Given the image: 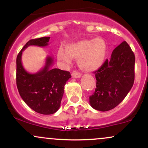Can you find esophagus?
I'll return each instance as SVG.
<instances>
[{
  "mask_svg": "<svg viewBox=\"0 0 148 148\" xmlns=\"http://www.w3.org/2000/svg\"><path fill=\"white\" fill-rule=\"evenodd\" d=\"M72 76L73 78H80L81 76V74L77 71H73L72 72Z\"/></svg>",
  "mask_w": 148,
  "mask_h": 148,
  "instance_id": "34e87169",
  "label": "esophagus"
}]
</instances>
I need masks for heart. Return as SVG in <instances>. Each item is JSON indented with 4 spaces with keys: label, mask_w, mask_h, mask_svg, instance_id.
Returning <instances> with one entry per match:
<instances>
[{
    "label": "heart",
    "mask_w": 148,
    "mask_h": 148,
    "mask_svg": "<svg viewBox=\"0 0 148 148\" xmlns=\"http://www.w3.org/2000/svg\"><path fill=\"white\" fill-rule=\"evenodd\" d=\"M108 45L101 37L85 39L66 46V51L59 48L57 58L64 64H70L72 58L78 59V64L82 70L93 72L99 69L106 60Z\"/></svg>",
    "instance_id": "1"
}]
</instances>
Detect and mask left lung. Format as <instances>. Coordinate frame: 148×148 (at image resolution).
Here are the masks:
<instances>
[{
  "instance_id": "obj_1",
  "label": "left lung",
  "mask_w": 148,
  "mask_h": 148,
  "mask_svg": "<svg viewBox=\"0 0 148 148\" xmlns=\"http://www.w3.org/2000/svg\"><path fill=\"white\" fill-rule=\"evenodd\" d=\"M135 56L124 41L113 51L111 59L95 72L97 80L90 103L95 109L107 111L121 102L132 89L134 82Z\"/></svg>"
}]
</instances>
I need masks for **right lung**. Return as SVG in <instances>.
Instances as JSON below:
<instances>
[{
    "instance_id": "obj_1",
    "label": "right lung",
    "mask_w": 148,
    "mask_h": 148,
    "mask_svg": "<svg viewBox=\"0 0 148 148\" xmlns=\"http://www.w3.org/2000/svg\"><path fill=\"white\" fill-rule=\"evenodd\" d=\"M49 37L33 39L25 44L16 57V86L22 99L30 108L44 115L53 114L59 109L66 82L70 73L60 69H51L53 60L47 57L45 67L36 74L25 70L21 63L22 52L31 45L46 47Z\"/></svg>"
}]
</instances>
